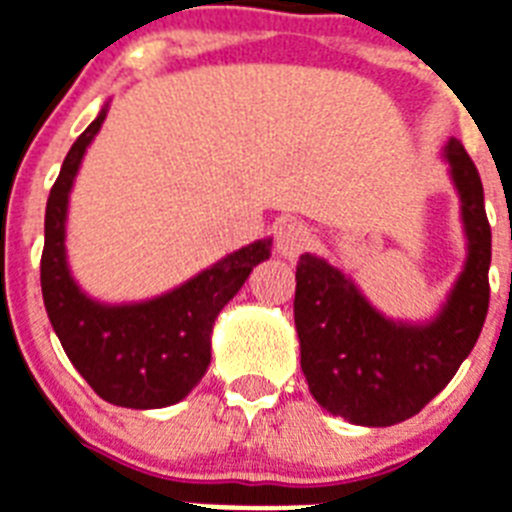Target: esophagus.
I'll return each instance as SVG.
<instances>
[{
	"label": "esophagus",
	"mask_w": 512,
	"mask_h": 512,
	"mask_svg": "<svg viewBox=\"0 0 512 512\" xmlns=\"http://www.w3.org/2000/svg\"><path fill=\"white\" fill-rule=\"evenodd\" d=\"M313 242V234H310V228L305 223H299V220H284L281 226L276 228V249L281 257H299L307 249V244Z\"/></svg>",
	"instance_id": "34e87169"
}]
</instances>
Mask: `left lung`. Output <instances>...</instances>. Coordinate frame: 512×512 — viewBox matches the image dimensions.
I'll return each instance as SVG.
<instances>
[{"instance_id":"obj_1","label":"left lung","mask_w":512,"mask_h":512,"mask_svg":"<svg viewBox=\"0 0 512 512\" xmlns=\"http://www.w3.org/2000/svg\"><path fill=\"white\" fill-rule=\"evenodd\" d=\"M444 160L463 202L468 260L434 321H389L342 270L315 255L299 257L294 326L302 373L318 405L357 426H394L421 413L458 373L484 326L492 263L484 186L458 139L447 141Z\"/></svg>"}]
</instances>
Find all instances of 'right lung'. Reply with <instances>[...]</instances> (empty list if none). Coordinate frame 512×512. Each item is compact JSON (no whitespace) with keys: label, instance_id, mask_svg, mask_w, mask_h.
Masks as SVG:
<instances>
[{"label":"right lung","instance_id":"1","mask_svg":"<svg viewBox=\"0 0 512 512\" xmlns=\"http://www.w3.org/2000/svg\"><path fill=\"white\" fill-rule=\"evenodd\" d=\"M107 107L70 147L47 199L41 294L49 323L94 392L134 410L176 405L210 365V334L218 313L242 289L257 263L270 257V239L247 244L162 297L105 305L86 297L65 257L68 197L86 147L105 123Z\"/></svg>","mask_w":512,"mask_h":512}]
</instances>
